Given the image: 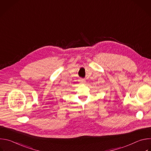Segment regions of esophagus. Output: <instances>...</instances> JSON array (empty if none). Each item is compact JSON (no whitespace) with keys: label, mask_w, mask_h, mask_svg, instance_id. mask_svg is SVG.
I'll return each mask as SVG.
<instances>
[{"label":"esophagus","mask_w":151,"mask_h":151,"mask_svg":"<svg viewBox=\"0 0 151 151\" xmlns=\"http://www.w3.org/2000/svg\"><path fill=\"white\" fill-rule=\"evenodd\" d=\"M80 82L81 83H85V80H83V79H80Z\"/></svg>","instance_id":"34e87169"}]
</instances>
